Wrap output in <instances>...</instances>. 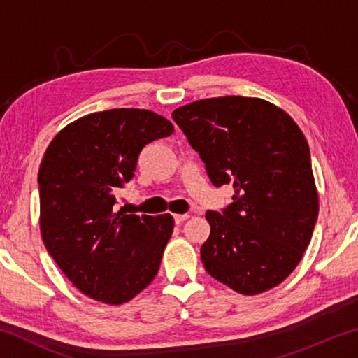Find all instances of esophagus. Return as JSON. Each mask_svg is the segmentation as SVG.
Segmentation results:
<instances>
[{
  "instance_id": "34e87169",
  "label": "esophagus",
  "mask_w": 358,
  "mask_h": 358,
  "mask_svg": "<svg viewBox=\"0 0 358 358\" xmlns=\"http://www.w3.org/2000/svg\"><path fill=\"white\" fill-rule=\"evenodd\" d=\"M187 217H189V215H173V221H175V224H181V222H185Z\"/></svg>"
}]
</instances>
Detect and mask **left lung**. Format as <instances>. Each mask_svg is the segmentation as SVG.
Masks as SVG:
<instances>
[{
	"label": "left lung",
	"mask_w": 358,
	"mask_h": 358,
	"mask_svg": "<svg viewBox=\"0 0 358 358\" xmlns=\"http://www.w3.org/2000/svg\"><path fill=\"white\" fill-rule=\"evenodd\" d=\"M172 118L232 203L207 211L205 270L235 292L262 294L292 273L319 213L310 147L295 121L271 102L224 96L191 102Z\"/></svg>",
	"instance_id": "left-lung-1"
}]
</instances>
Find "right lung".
I'll return each mask as SVG.
<instances>
[{"mask_svg":"<svg viewBox=\"0 0 358 358\" xmlns=\"http://www.w3.org/2000/svg\"><path fill=\"white\" fill-rule=\"evenodd\" d=\"M172 132L171 121L155 112L112 108L72 121L48 145L38 175L41 235L90 299L121 305L159 270L173 217L115 213L113 205L145 145Z\"/></svg>","mask_w":358,"mask_h":358,"instance_id":"obj_1","label":"right lung"}]
</instances>
